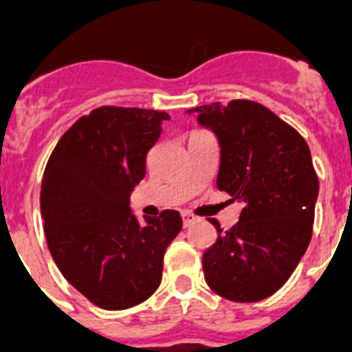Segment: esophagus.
Returning <instances> with one entry per match:
<instances>
[{"label": "esophagus", "mask_w": 352, "mask_h": 352, "mask_svg": "<svg viewBox=\"0 0 352 352\" xmlns=\"http://www.w3.org/2000/svg\"><path fill=\"white\" fill-rule=\"evenodd\" d=\"M195 221H197V217H195V215L188 214V212H182V225L192 226Z\"/></svg>", "instance_id": "1"}]
</instances>
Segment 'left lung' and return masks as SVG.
Masks as SVG:
<instances>
[{"mask_svg": "<svg viewBox=\"0 0 352 352\" xmlns=\"http://www.w3.org/2000/svg\"><path fill=\"white\" fill-rule=\"evenodd\" d=\"M217 137V188L243 203L239 221L204 252V279L215 294L261 301L287 283L312 237L320 182L311 149L294 127L250 100L188 109Z\"/></svg>", "mask_w": 352, "mask_h": 352, "instance_id": "1", "label": "left lung"}]
</instances>
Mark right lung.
I'll return each mask as SVG.
<instances>
[{
  "label": "right lung",
  "instance_id": "obj_1",
  "mask_svg": "<svg viewBox=\"0 0 352 352\" xmlns=\"http://www.w3.org/2000/svg\"><path fill=\"white\" fill-rule=\"evenodd\" d=\"M164 120V111L98 107L63 133L47 162L40 193L47 245L63 278L100 309L148 300L182 228L175 210L140 223L129 206Z\"/></svg>",
  "mask_w": 352,
  "mask_h": 352
}]
</instances>
